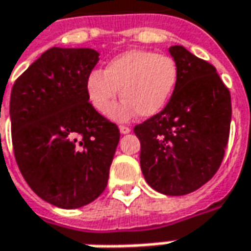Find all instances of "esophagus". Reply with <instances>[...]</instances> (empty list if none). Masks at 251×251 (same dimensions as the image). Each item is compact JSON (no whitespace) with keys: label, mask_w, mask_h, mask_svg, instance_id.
<instances>
[{"label":"esophagus","mask_w":251,"mask_h":251,"mask_svg":"<svg viewBox=\"0 0 251 251\" xmlns=\"http://www.w3.org/2000/svg\"><path fill=\"white\" fill-rule=\"evenodd\" d=\"M120 132H122L123 135H126V134H129V132H131V128H129V127H126V126H120Z\"/></svg>","instance_id":"obj_1"}]
</instances>
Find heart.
Here are the masks:
<instances>
[{"instance_id":"heart-1","label":"heart","mask_w":251,"mask_h":251,"mask_svg":"<svg viewBox=\"0 0 251 251\" xmlns=\"http://www.w3.org/2000/svg\"><path fill=\"white\" fill-rule=\"evenodd\" d=\"M178 80V69L169 55L148 50H129L107 62L103 70H94L85 78L90 105L106 114L118 96L126 99L109 112L116 122H128L137 114L151 117L171 98Z\"/></svg>"}]
</instances>
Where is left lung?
<instances>
[{
  "label": "left lung",
  "instance_id": "obj_1",
  "mask_svg": "<svg viewBox=\"0 0 251 251\" xmlns=\"http://www.w3.org/2000/svg\"><path fill=\"white\" fill-rule=\"evenodd\" d=\"M178 69L166 107L134 128L141 170L154 191L182 196L199 189L220 169L229 138L231 94L216 67L182 45L169 50Z\"/></svg>",
  "mask_w": 251,
  "mask_h": 251
}]
</instances>
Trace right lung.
Returning <instances> with one entry per match:
<instances>
[{
    "mask_svg": "<svg viewBox=\"0 0 251 251\" xmlns=\"http://www.w3.org/2000/svg\"><path fill=\"white\" fill-rule=\"evenodd\" d=\"M91 48L45 51L12 87V145L20 173L40 198L78 208L105 191L120 131L90 105Z\"/></svg>",
    "mask_w": 251,
    "mask_h": 251,
    "instance_id": "right-lung-1",
    "label": "right lung"
}]
</instances>
